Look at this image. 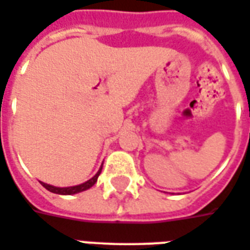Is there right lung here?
Returning a JSON list of instances; mask_svg holds the SVG:
<instances>
[{"label":"right lung","instance_id":"obj_1","mask_svg":"<svg viewBox=\"0 0 250 250\" xmlns=\"http://www.w3.org/2000/svg\"><path fill=\"white\" fill-rule=\"evenodd\" d=\"M103 170V167H100V170L96 173V176H93L90 180H87L86 183L80 184V185H74V187H66V188H58V187H53V185H49V184L41 183L45 189H48L49 192L56 193V194H63V196H72V194H76V193L83 192V190H87V189H90V188L94 185V184L97 183V178L100 176V173Z\"/></svg>","mask_w":250,"mask_h":250}]
</instances>
